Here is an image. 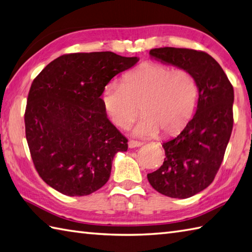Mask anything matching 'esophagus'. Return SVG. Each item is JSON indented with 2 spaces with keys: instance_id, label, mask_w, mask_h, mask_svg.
I'll use <instances>...</instances> for the list:
<instances>
[{
  "instance_id": "esophagus-1",
  "label": "esophagus",
  "mask_w": 252,
  "mask_h": 252,
  "mask_svg": "<svg viewBox=\"0 0 252 252\" xmlns=\"http://www.w3.org/2000/svg\"><path fill=\"white\" fill-rule=\"evenodd\" d=\"M127 145H129L130 148H135V147H140L143 145L142 142H137V141H129V143H127Z\"/></svg>"
}]
</instances>
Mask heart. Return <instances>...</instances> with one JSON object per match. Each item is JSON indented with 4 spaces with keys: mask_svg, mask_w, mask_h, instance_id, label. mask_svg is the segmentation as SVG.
I'll use <instances>...</instances> for the list:
<instances>
[{
    "mask_svg": "<svg viewBox=\"0 0 252 252\" xmlns=\"http://www.w3.org/2000/svg\"><path fill=\"white\" fill-rule=\"evenodd\" d=\"M101 101L111 121L126 129L140 114L132 134L154 137L161 130L170 135L181 131L194 115L198 87L192 74L160 63H145L126 73L122 84L111 82L101 93Z\"/></svg>",
    "mask_w": 252,
    "mask_h": 252,
    "instance_id": "1",
    "label": "heart"
}]
</instances>
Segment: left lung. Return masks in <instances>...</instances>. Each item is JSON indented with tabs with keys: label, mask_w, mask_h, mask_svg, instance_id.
I'll list each match as a JSON object with an SVG mask.
<instances>
[{
	"label": "left lung",
	"mask_w": 252,
	"mask_h": 252,
	"mask_svg": "<svg viewBox=\"0 0 252 252\" xmlns=\"http://www.w3.org/2000/svg\"><path fill=\"white\" fill-rule=\"evenodd\" d=\"M149 55L190 72L198 87L196 114L179 135L162 143L163 164L147 174L160 194L183 199L215 180L233 130L234 90L222 67L205 52L160 47Z\"/></svg>",
	"instance_id": "obj_1"
}]
</instances>
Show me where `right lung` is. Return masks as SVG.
I'll list each match as a JSON object with an SVG mask.
<instances>
[{
    "instance_id": "obj_1",
    "label": "right lung",
    "mask_w": 252,
    "mask_h": 252,
    "mask_svg": "<svg viewBox=\"0 0 252 252\" xmlns=\"http://www.w3.org/2000/svg\"><path fill=\"white\" fill-rule=\"evenodd\" d=\"M112 52L74 53L50 63L31 84L26 138L37 173L67 196H87L109 180L127 140L112 125L100 95L138 62Z\"/></svg>"
}]
</instances>
